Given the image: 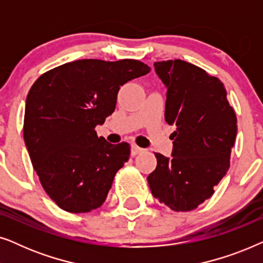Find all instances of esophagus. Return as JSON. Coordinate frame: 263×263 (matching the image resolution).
Here are the masks:
<instances>
[{"instance_id": "34e87169", "label": "esophagus", "mask_w": 263, "mask_h": 263, "mask_svg": "<svg viewBox=\"0 0 263 263\" xmlns=\"http://www.w3.org/2000/svg\"><path fill=\"white\" fill-rule=\"evenodd\" d=\"M143 152V149L141 147L136 146V145H132V156H136V154Z\"/></svg>"}]
</instances>
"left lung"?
<instances>
[{
    "label": "left lung",
    "instance_id": "left-lung-1",
    "mask_svg": "<svg viewBox=\"0 0 263 263\" xmlns=\"http://www.w3.org/2000/svg\"><path fill=\"white\" fill-rule=\"evenodd\" d=\"M165 87V121L176 125L171 158L160 153L148 175L152 195L172 211L188 212L210 199L230 167L237 118L224 84L182 60L154 63Z\"/></svg>",
    "mask_w": 263,
    "mask_h": 263
}]
</instances>
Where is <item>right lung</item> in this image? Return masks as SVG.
Masks as SVG:
<instances>
[{
    "mask_svg": "<svg viewBox=\"0 0 263 263\" xmlns=\"http://www.w3.org/2000/svg\"><path fill=\"white\" fill-rule=\"evenodd\" d=\"M136 60H78L46 71L28 92L24 140L46 194L70 213L102 206L130 146L98 138L125 82L149 73Z\"/></svg>",
    "mask_w": 263,
    "mask_h": 263,
    "instance_id": "right-lung-1",
    "label": "right lung"
}]
</instances>
